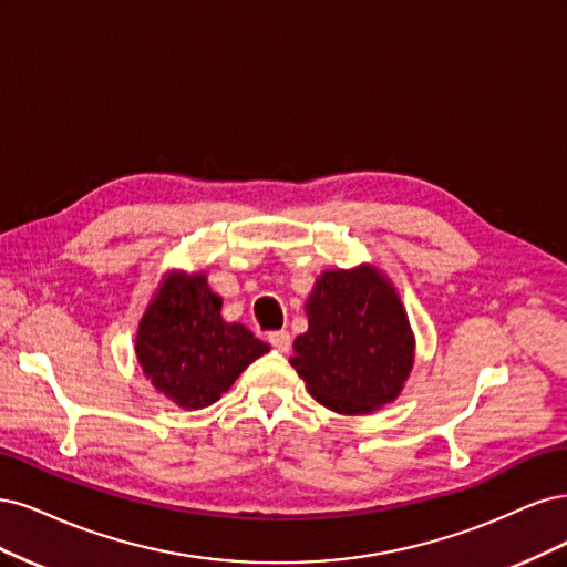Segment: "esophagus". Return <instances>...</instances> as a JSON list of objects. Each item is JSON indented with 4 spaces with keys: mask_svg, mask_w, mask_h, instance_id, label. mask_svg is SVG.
<instances>
[{
    "mask_svg": "<svg viewBox=\"0 0 567 567\" xmlns=\"http://www.w3.org/2000/svg\"><path fill=\"white\" fill-rule=\"evenodd\" d=\"M268 341H270L272 349L280 351V353H287V351L291 349V337H289V332H285V330L270 332V334H268Z\"/></svg>",
    "mask_w": 567,
    "mask_h": 567,
    "instance_id": "34e87169",
    "label": "esophagus"
}]
</instances>
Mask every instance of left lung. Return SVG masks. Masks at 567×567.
<instances>
[{
    "label": "left lung",
    "instance_id": "left-lung-1",
    "mask_svg": "<svg viewBox=\"0 0 567 567\" xmlns=\"http://www.w3.org/2000/svg\"><path fill=\"white\" fill-rule=\"evenodd\" d=\"M308 332L291 368L320 405L368 414L393 403L414 364V334L395 287L374 266L324 270L306 301Z\"/></svg>",
    "mask_w": 567,
    "mask_h": 567
}]
</instances>
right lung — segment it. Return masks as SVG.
Segmentation results:
<instances>
[{"label": "right lung", "mask_w": 567, "mask_h": 567, "mask_svg": "<svg viewBox=\"0 0 567 567\" xmlns=\"http://www.w3.org/2000/svg\"><path fill=\"white\" fill-rule=\"evenodd\" d=\"M270 351L245 324L221 318L205 272L164 278L138 322L136 358L153 386L184 410L216 403L249 364Z\"/></svg>", "instance_id": "obj_1"}]
</instances>
